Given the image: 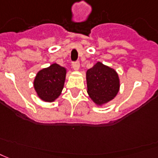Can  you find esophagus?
Segmentation results:
<instances>
[{
  "label": "esophagus",
  "instance_id": "1",
  "mask_svg": "<svg viewBox=\"0 0 158 158\" xmlns=\"http://www.w3.org/2000/svg\"><path fill=\"white\" fill-rule=\"evenodd\" d=\"M72 68L75 69V70H78L79 68H80V62L78 61H76V62H72Z\"/></svg>",
  "mask_w": 158,
  "mask_h": 158
}]
</instances>
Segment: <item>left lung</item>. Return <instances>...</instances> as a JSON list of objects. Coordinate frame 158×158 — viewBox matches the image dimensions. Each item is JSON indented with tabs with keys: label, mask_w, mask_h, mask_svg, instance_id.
<instances>
[{
	"label": "left lung",
	"mask_w": 158,
	"mask_h": 158,
	"mask_svg": "<svg viewBox=\"0 0 158 158\" xmlns=\"http://www.w3.org/2000/svg\"><path fill=\"white\" fill-rule=\"evenodd\" d=\"M88 94L98 105L111 101L119 90L118 75L113 69L97 62L86 73Z\"/></svg>",
	"instance_id": "obj_1"
}]
</instances>
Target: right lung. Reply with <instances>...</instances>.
I'll use <instances>...</instances> for the list:
<instances>
[{
  "mask_svg": "<svg viewBox=\"0 0 158 158\" xmlns=\"http://www.w3.org/2000/svg\"><path fill=\"white\" fill-rule=\"evenodd\" d=\"M66 77L65 68L54 63L37 73L34 87L43 101L53 102L60 96Z\"/></svg>",
  "mask_w": 158,
  "mask_h": 158,
  "instance_id": "1",
  "label": "right lung"
}]
</instances>
